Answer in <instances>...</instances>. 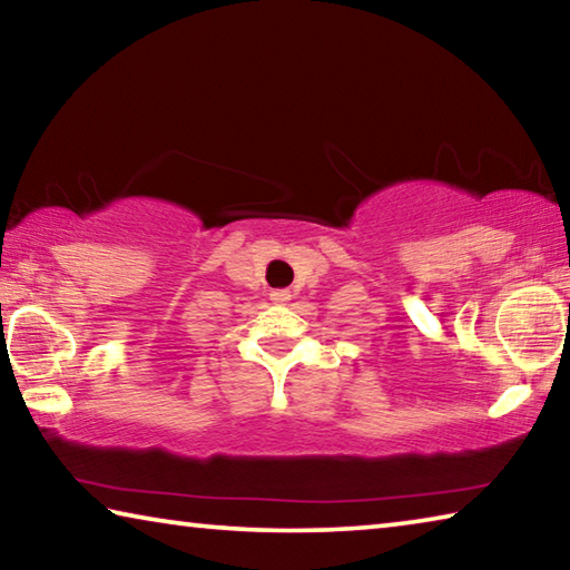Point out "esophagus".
<instances>
[{
  "instance_id": "34e87169",
  "label": "esophagus",
  "mask_w": 570,
  "mask_h": 570,
  "mask_svg": "<svg viewBox=\"0 0 570 570\" xmlns=\"http://www.w3.org/2000/svg\"><path fill=\"white\" fill-rule=\"evenodd\" d=\"M272 302L274 304L292 302V292H288V288H276V292H272Z\"/></svg>"
}]
</instances>
